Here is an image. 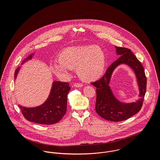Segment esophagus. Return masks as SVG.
Here are the masks:
<instances>
[{
    "label": "esophagus",
    "instance_id": "obj_1",
    "mask_svg": "<svg viewBox=\"0 0 160 160\" xmlns=\"http://www.w3.org/2000/svg\"><path fill=\"white\" fill-rule=\"evenodd\" d=\"M73 86L75 87V88H81V87H82L83 86V84H81V83H74L73 84Z\"/></svg>",
    "mask_w": 160,
    "mask_h": 160
}]
</instances>
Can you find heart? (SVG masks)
<instances>
[{
  "label": "heart",
  "mask_w": 160,
  "mask_h": 160,
  "mask_svg": "<svg viewBox=\"0 0 160 160\" xmlns=\"http://www.w3.org/2000/svg\"><path fill=\"white\" fill-rule=\"evenodd\" d=\"M106 66L104 52L97 46L68 47L63 50L51 65L53 72L63 78L70 76L72 69L76 68L79 77L85 82L98 80L103 74Z\"/></svg>",
  "instance_id": "b5f03b06"
}]
</instances>
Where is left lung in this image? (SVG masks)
Listing matches in <instances>:
<instances>
[{"label":"left lung","mask_w":160,"mask_h":160,"mask_svg":"<svg viewBox=\"0 0 160 160\" xmlns=\"http://www.w3.org/2000/svg\"><path fill=\"white\" fill-rule=\"evenodd\" d=\"M116 53L120 57L107 69L104 76L99 80L92 82L96 89L97 98L95 111L102 118L114 122L126 120L138 113L143 105L147 89V78L144 68L140 61L129 48L115 47ZM124 63L135 71L139 88L140 98L136 102L124 104L118 101L113 95L109 86L111 76L118 65Z\"/></svg>","instance_id":"8db88e82"}]
</instances>
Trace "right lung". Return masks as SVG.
<instances>
[{
    "label": "right lung",
    "mask_w": 160,
    "mask_h": 160,
    "mask_svg": "<svg viewBox=\"0 0 160 160\" xmlns=\"http://www.w3.org/2000/svg\"><path fill=\"white\" fill-rule=\"evenodd\" d=\"M32 54L23 62L32 58ZM20 67L15 72L16 78ZM68 82L54 81L48 98L41 106L34 108H26L18 105L22 114L29 121L41 124H53L58 122L66 114L67 108V95L70 90Z\"/></svg>",
    "instance_id": "add662e5"
}]
</instances>
